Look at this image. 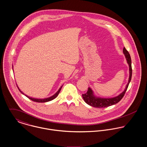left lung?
<instances>
[{
	"mask_svg": "<svg viewBox=\"0 0 147 147\" xmlns=\"http://www.w3.org/2000/svg\"><path fill=\"white\" fill-rule=\"evenodd\" d=\"M123 53L125 55V57H126V59L127 60V63L129 64V78L128 83L126 84L125 90L121 94H120L119 96H117L116 97H115L113 98H105L97 97L95 96L94 95L93 90H92L91 88L89 87L87 93L82 94L83 98L86 103H87L88 105H90L92 107H97V108H104V107H107L116 104L123 98L126 91L127 89L129 83L131 81V76H132L131 57H130L129 52L126 50V49L125 47H124V49H123Z\"/></svg>",
	"mask_w": 147,
	"mask_h": 147,
	"instance_id": "obj_1",
	"label": "left lung"
}]
</instances>
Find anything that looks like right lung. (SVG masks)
<instances>
[{"label":"right lung","instance_id":"obj_1","mask_svg":"<svg viewBox=\"0 0 147 147\" xmlns=\"http://www.w3.org/2000/svg\"><path fill=\"white\" fill-rule=\"evenodd\" d=\"M17 87H18V88L19 90L21 92V93H22L23 94H24L20 90V88H18V86H17ZM61 88H62V86L59 88V90H57V93H55L53 96H51V97H50L46 98H44V99L34 98L30 97H29V96H27V95H26V94H24V95H25L27 97H28L29 99H30L31 100H32V101H33L36 102H46L50 101H51V100H54V98H55L57 97V96H58V94H59V93L60 91L61 90Z\"/></svg>","mask_w":147,"mask_h":147}]
</instances>
